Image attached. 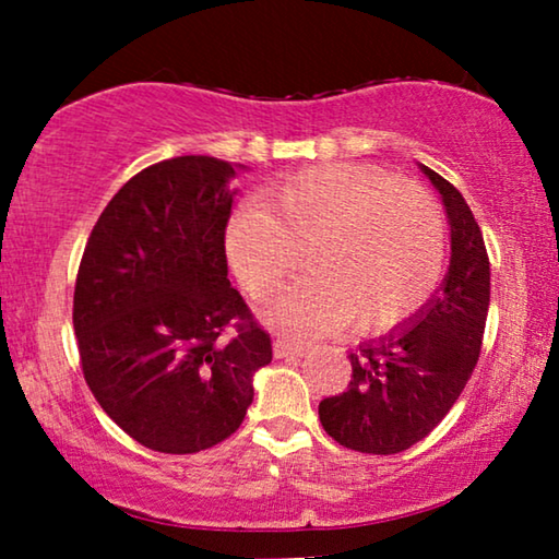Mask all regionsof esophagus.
Masks as SVG:
<instances>
[{"label":"esophagus","mask_w":559,"mask_h":559,"mask_svg":"<svg viewBox=\"0 0 559 559\" xmlns=\"http://www.w3.org/2000/svg\"><path fill=\"white\" fill-rule=\"evenodd\" d=\"M305 354V346L295 341H287V338H277L274 341V356L277 358H300Z\"/></svg>","instance_id":"obj_1"}]
</instances>
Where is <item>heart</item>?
<instances>
[{"label": "heart", "mask_w": 559, "mask_h": 559, "mask_svg": "<svg viewBox=\"0 0 559 559\" xmlns=\"http://www.w3.org/2000/svg\"><path fill=\"white\" fill-rule=\"evenodd\" d=\"M228 264L254 300L297 266L308 277L280 295L266 323L310 338L348 323L373 333L404 323L440 285L448 231L435 198L366 165H320L266 188L262 209L226 226Z\"/></svg>", "instance_id": "heart-1"}]
</instances>
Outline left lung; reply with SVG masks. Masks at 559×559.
Here are the masks:
<instances>
[{
    "label": "left lung",
    "instance_id": "left-lung-1",
    "mask_svg": "<svg viewBox=\"0 0 559 559\" xmlns=\"http://www.w3.org/2000/svg\"><path fill=\"white\" fill-rule=\"evenodd\" d=\"M419 170L445 205L450 270L407 323L350 350L348 389L320 402L325 432L358 453L392 455L427 438L468 384L484 343L491 302L484 234L442 175Z\"/></svg>",
    "mask_w": 559,
    "mask_h": 559
}]
</instances>
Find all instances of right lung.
<instances>
[{
	"instance_id": "add662e5",
	"label": "right lung",
	"mask_w": 559,
	"mask_h": 559,
	"mask_svg": "<svg viewBox=\"0 0 559 559\" xmlns=\"http://www.w3.org/2000/svg\"><path fill=\"white\" fill-rule=\"evenodd\" d=\"M239 167L205 155L144 167L83 249L73 295L83 379L106 415L157 453H201L234 435L254 371L272 361L270 335L228 282V182Z\"/></svg>"
}]
</instances>
